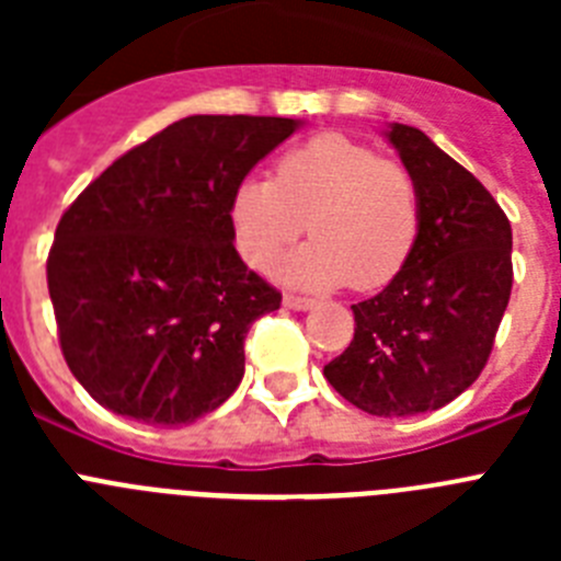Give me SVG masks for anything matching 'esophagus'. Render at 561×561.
Here are the masks:
<instances>
[{"instance_id": "esophagus-1", "label": "esophagus", "mask_w": 561, "mask_h": 561, "mask_svg": "<svg viewBox=\"0 0 561 561\" xmlns=\"http://www.w3.org/2000/svg\"><path fill=\"white\" fill-rule=\"evenodd\" d=\"M284 306L291 311H309V309H314V300H311V297H300V295H284Z\"/></svg>"}]
</instances>
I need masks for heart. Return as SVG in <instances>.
<instances>
[{
	"label": "heart",
	"mask_w": 561,
	"mask_h": 561,
	"mask_svg": "<svg viewBox=\"0 0 561 561\" xmlns=\"http://www.w3.org/2000/svg\"><path fill=\"white\" fill-rule=\"evenodd\" d=\"M236 250L257 272L314 232L280 270L297 289H379L408 264L421 227L413 173L345 134H320L280 153L275 180L247 176L230 196Z\"/></svg>",
	"instance_id": "b5f03b06"
}]
</instances>
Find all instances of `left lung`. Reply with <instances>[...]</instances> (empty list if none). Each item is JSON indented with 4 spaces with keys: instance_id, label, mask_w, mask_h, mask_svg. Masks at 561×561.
Here are the masks:
<instances>
[{
    "instance_id": "left-lung-1",
    "label": "left lung",
    "mask_w": 561,
    "mask_h": 561,
    "mask_svg": "<svg viewBox=\"0 0 561 561\" xmlns=\"http://www.w3.org/2000/svg\"><path fill=\"white\" fill-rule=\"evenodd\" d=\"M421 196L408 264L354 309V340L325 365L331 388L385 419L438 410L480 376L512 295V225L492 193L421 128H385Z\"/></svg>"
}]
</instances>
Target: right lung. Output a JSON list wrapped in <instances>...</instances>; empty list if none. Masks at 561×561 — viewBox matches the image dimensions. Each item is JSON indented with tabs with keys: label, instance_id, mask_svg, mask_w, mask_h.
<instances>
[{
	"label": "right lung",
	"instance_id": "right-lung-1",
	"mask_svg": "<svg viewBox=\"0 0 561 561\" xmlns=\"http://www.w3.org/2000/svg\"><path fill=\"white\" fill-rule=\"evenodd\" d=\"M304 126L191 114L123 153L58 221L47 286L69 370L126 419L180 427L221 408L280 295L232 247L230 196Z\"/></svg>",
	"mask_w": 561,
	"mask_h": 561
}]
</instances>
